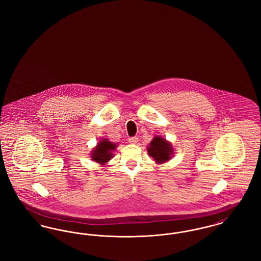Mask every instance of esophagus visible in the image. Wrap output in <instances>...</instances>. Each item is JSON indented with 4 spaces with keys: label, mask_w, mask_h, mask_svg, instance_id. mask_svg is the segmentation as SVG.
Segmentation results:
<instances>
[{
    "label": "esophagus",
    "mask_w": 261,
    "mask_h": 261,
    "mask_svg": "<svg viewBox=\"0 0 261 261\" xmlns=\"http://www.w3.org/2000/svg\"><path fill=\"white\" fill-rule=\"evenodd\" d=\"M137 141H138V137H133L128 138V142L129 143H137Z\"/></svg>",
    "instance_id": "obj_1"
}]
</instances>
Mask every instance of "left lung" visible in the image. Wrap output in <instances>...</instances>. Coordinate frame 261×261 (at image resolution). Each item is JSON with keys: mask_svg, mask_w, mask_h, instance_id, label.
I'll return each mask as SVG.
<instances>
[{"mask_svg": "<svg viewBox=\"0 0 261 261\" xmlns=\"http://www.w3.org/2000/svg\"><path fill=\"white\" fill-rule=\"evenodd\" d=\"M148 153L157 163H163L170 159L172 154V147L169 142L160 137H155L150 142Z\"/></svg>", "mask_w": 261, "mask_h": 261, "instance_id": "1", "label": "left lung"}]
</instances>
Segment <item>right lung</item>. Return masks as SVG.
I'll list each match as a JSON object with an SVG mask.
<instances>
[{"instance_id": "obj_1", "label": "right lung", "mask_w": 261, "mask_h": 261, "mask_svg": "<svg viewBox=\"0 0 261 261\" xmlns=\"http://www.w3.org/2000/svg\"><path fill=\"white\" fill-rule=\"evenodd\" d=\"M116 144L112 143L109 140H102L98 143L96 148L92 153V160L98 162L100 164H103L110 160L112 157V151L115 149Z\"/></svg>"}]
</instances>
